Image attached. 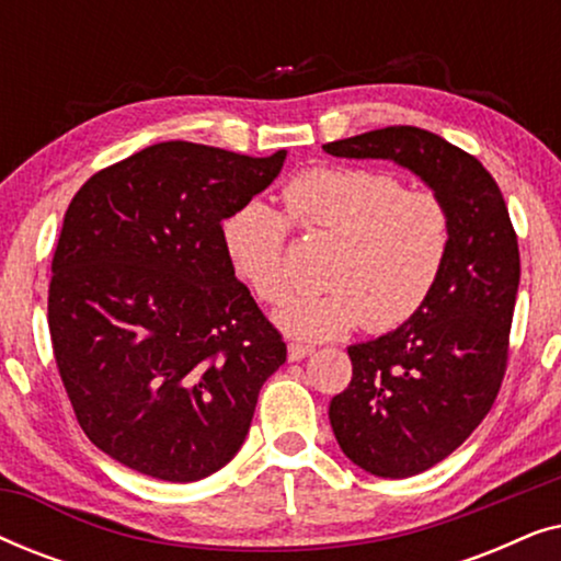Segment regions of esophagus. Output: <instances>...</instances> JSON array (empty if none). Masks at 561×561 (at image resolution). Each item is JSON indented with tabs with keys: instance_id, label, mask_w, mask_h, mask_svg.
<instances>
[{
	"instance_id": "34e87169",
	"label": "esophagus",
	"mask_w": 561,
	"mask_h": 561,
	"mask_svg": "<svg viewBox=\"0 0 561 561\" xmlns=\"http://www.w3.org/2000/svg\"><path fill=\"white\" fill-rule=\"evenodd\" d=\"M309 355H313L311 344H304V342H290L288 344V359H290V363H298V359H304Z\"/></svg>"
}]
</instances>
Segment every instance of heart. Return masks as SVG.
I'll use <instances>...</instances> for the list:
<instances>
[{
	"instance_id": "b5f03b06",
	"label": "heart",
	"mask_w": 561,
	"mask_h": 561,
	"mask_svg": "<svg viewBox=\"0 0 561 561\" xmlns=\"http://www.w3.org/2000/svg\"><path fill=\"white\" fill-rule=\"evenodd\" d=\"M283 214L248 202L221 221V248L237 278L263 304L290 290L288 222L340 237L324 290L288 298L275 321L304 340H332L367 324L390 332L416 317L447 271L451 214L434 191H409L396 173L313 165L280 188Z\"/></svg>"
}]
</instances>
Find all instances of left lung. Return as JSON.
Returning <instances> with one entry per match:
<instances>
[{
	"mask_svg": "<svg viewBox=\"0 0 561 561\" xmlns=\"http://www.w3.org/2000/svg\"><path fill=\"white\" fill-rule=\"evenodd\" d=\"M324 150L396 160L451 214L449 263L434 296L409 324L347 347L352 380L329 403L352 462L378 478H411L449 457L493 409L508 367L518 237L485 165L428 129L393 125Z\"/></svg>",
	"mask_w": 561,
	"mask_h": 561,
	"instance_id": "8db88e82",
	"label": "left lung"
}]
</instances>
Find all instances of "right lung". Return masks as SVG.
<instances>
[{
	"label": "right lung",
	"instance_id": "obj_1",
	"mask_svg": "<svg viewBox=\"0 0 561 561\" xmlns=\"http://www.w3.org/2000/svg\"><path fill=\"white\" fill-rule=\"evenodd\" d=\"M283 160L158 142L68 204L50 265L53 355L83 434L129 470L168 482L221 470L286 363L221 248V221Z\"/></svg>",
	"mask_w": 561,
	"mask_h": 561
}]
</instances>
